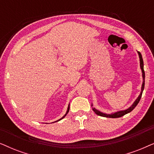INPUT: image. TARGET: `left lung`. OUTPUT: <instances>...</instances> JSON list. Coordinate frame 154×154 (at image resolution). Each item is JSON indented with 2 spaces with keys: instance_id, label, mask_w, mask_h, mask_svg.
Masks as SVG:
<instances>
[{
  "instance_id": "obj_1",
  "label": "left lung",
  "mask_w": 154,
  "mask_h": 154,
  "mask_svg": "<svg viewBox=\"0 0 154 154\" xmlns=\"http://www.w3.org/2000/svg\"><path fill=\"white\" fill-rule=\"evenodd\" d=\"M138 52V54H139V57H140V68L142 69V78H143V83H142V90H141V92H140V94L139 95V97H137V99L134 101V102L132 104V105L130 107V108H128L127 109H125V110L124 111H118V112H115L113 113H111V114H106V113H104L102 112H101V111L97 110L95 108H93L92 107V110L94 111V112L96 113L97 115L98 116H103V117H106V118H111V119H116V118H120V117H122L124 115L127 114V113L131 112V111L133 110V109L135 108L137 105L138 104L139 102H140L141 97H142V92H143V90H144V83H145V73H144V62H143V59H142V54L140 52Z\"/></svg>"
}]
</instances>
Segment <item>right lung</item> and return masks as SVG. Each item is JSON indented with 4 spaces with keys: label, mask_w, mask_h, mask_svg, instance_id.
Listing matches in <instances>:
<instances>
[{
    "label": "right lung",
    "mask_w": 154,
    "mask_h": 154,
    "mask_svg": "<svg viewBox=\"0 0 154 154\" xmlns=\"http://www.w3.org/2000/svg\"><path fill=\"white\" fill-rule=\"evenodd\" d=\"M69 106H68V109H67V111H66V114H65V115L64 116H63V117L62 118V119H60V120H58V121H55V122H57V121H60V120H62V119H64V117H65V116H66V114H67V113H68V112H69Z\"/></svg>",
    "instance_id": "obj_1"
}]
</instances>
